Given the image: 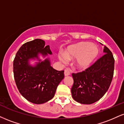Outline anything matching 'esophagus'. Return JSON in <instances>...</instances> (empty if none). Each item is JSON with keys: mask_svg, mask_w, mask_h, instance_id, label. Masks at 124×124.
<instances>
[{"mask_svg": "<svg viewBox=\"0 0 124 124\" xmlns=\"http://www.w3.org/2000/svg\"><path fill=\"white\" fill-rule=\"evenodd\" d=\"M64 74H65V76H69L70 74V70L69 69H65Z\"/></svg>", "mask_w": 124, "mask_h": 124, "instance_id": "34e87169", "label": "esophagus"}]
</instances>
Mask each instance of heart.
Masks as SVG:
<instances>
[{
  "mask_svg": "<svg viewBox=\"0 0 124 124\" xmlns=\"http://www.w3.org/2000/svg\"><path fill=\"white\" fill-rule=\"evenodd\" d=\"M99 50L98 48L90 42H80L68 48L64 53L65 57L68 59L76 58L75 66L79 69L87 68L98 56ZM65 56L60 55L59 59L62 62L66 61Z\"/></svg>",
  "mask_w": 124,
  "mask_h": 124,
  "instance_id": "heart-1",
  "label": "heart"
}]
</instances>
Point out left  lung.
Wrapping results in <instances>:
<instances>
[{
	"mask_svg": "<svg viewBox=\"0 0 124 124\" xmlns=\"http://www.w3.org/2000/svg\"><path fill=\"white\" fill-rule=\"evenodd\" d=\"M103 52L105 54L85 70L72 73L74 83L71 92L76 102L85 105L93 103L109 88L114 74V58L105 46Z\"/></svg>",
	"mask_w": 124,
	"mask_h": 124,
	"instance_id": "1",
	"label": "left lung"
}]
</instances>
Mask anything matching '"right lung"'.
I'll return each mask as SVG.
<instances>
[{
    "instance_id": "1",
    "label": "right lung",
    "mask_w": 124,
    "mask_h": 124,
    "mask_svg": "<svg viewBox=\"0 0 124 124\" xmlns=\"http://www.w3.org/2000/svg\"><path fill=\"white\" fill-rule=\"evenodd\" d=\"M51 54L48 45L41 39H35L23 44L16 54L13 62V72L19 92L26 100L35 104H42L53 98L56 89L64 78V70L58 71L50 66L49 59L31 66L28 61Z\"/></svg>"
}]
</instances>
